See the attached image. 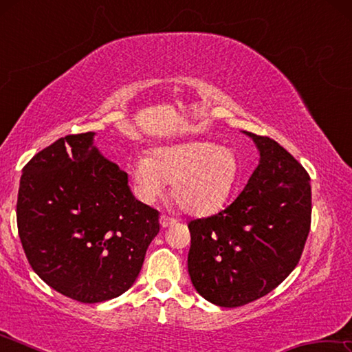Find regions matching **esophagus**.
I'll list each match as a JSON object with an SVG mask.
<instances>
[{
	"label": "esophagus",
	"mask_w": 352,
	"mask_h": 352,
	"mask_svg": "<svg viewBox=\"0 0 352 352\" xmlns=\"http://www.w3.org/2000/svg\"><path fill=\"white\" fill-rule=\"evenodd\" d=\"M177 220L174 217H168V216H160V225H162V228H168V226L174 225Z\"/></svg>",
	"instance_id": "1"
}]
</instances>
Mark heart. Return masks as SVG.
Wrapping results in <instances>:
<instances>
[{"mask_svg": "<svg viewBox=\"0 0 352 352\" xmlns=\"http://www.w3.org/2000/svg\"><path fill=\"white\" fill-rule=\"evenodd\" d=\"M135 190L146 201L162 195L172 183V199L184 212L206 216L220 210L241 180V164L228 147L189 141L140 155L130 169Z\"/></svg>", "mask_w": 352, "mask_h": 352, "instance_id": "obj_1", "label": "heart"}]
</instances>
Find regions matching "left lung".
I'll use <instances>...</instances> for the list:
<instances>
[{"label":"left lung","instance_id":"1","mask_svg":"<svg viewBox=\"0 0 352 352\" xmlns=\"http://www.w3.org/2000/svg\"><path fill=\"white\" fill-rule=\"evenodd\" d=\"M259 164L233 204L188 223V272L199 294L239 307L278 287L301 258L311 230V177L269 136L243 132Z\"/></svg>","mask_w":352,"mask_h":352}]
</instances>
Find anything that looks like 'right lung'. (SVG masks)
Instances as JSON below:
<instances>
[{"instance_id":"right-lung-1","label":"right lung","mask_w":352,"mask_h":352,"mask_svg":"<svg viewBox=\"0 0 352 352\" xmlns=\"http://www.w3.org/2000/svg\"><path fill=\"white\" fill-rule=\"evenodd\" d=\"M93 138L68 135L32 157L16 200L32 270L58 294L90 305L132 287L160 231V212L135 199L126 172Z\"/></svg>"}]
</instances>
